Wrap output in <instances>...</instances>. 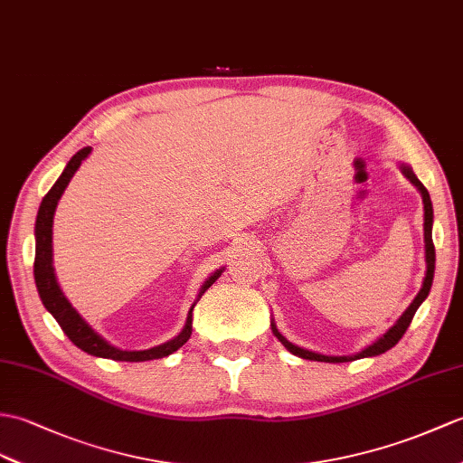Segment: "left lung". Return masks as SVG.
Here are the masks:
<instances>
[{"instance_id": "obj_1", "label": "left lung", "mask_w": 463, "mask_h": 463, "mask_svg": "<svg viewBox=\"0 0 463 463\" xmlns=\"http://www.w3.org/2000/svg\"><path fill=\"white\" fill-rule=\"evenodd\" d=\"M401 171L402 175L412 183V185L418 189V193L422 195V203H424V254H426V276H424V282H422V288L420 292L416 294V298L412 299V304L406 307L404 314L399 317V321L386 331L383 333V335L371 343L369 347H364L363 351L354 353V354H343V357H333V354H321V353H316V351H307L304 347H298L294 345L292 341H288L280 331H278L276 324L272 321V333L276 335V339L282 343V345L296 354V357H302V359H309V361H321V363H349V361H354V359H364V357H377V354H383L384 351L392 349L396 343H399L402 339V335L406 333L408 326H411V321L416 314V309L422 306L424 299L428 298L430 294V288H432V280H434V268H436V250H434V242H432V224H434V209H432V201H430V195H428V189L422 185L420 179H418L414 175L412 167H408L406 164H401Z\"/></svg>"}]
</instances>
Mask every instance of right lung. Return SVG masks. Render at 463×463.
I'll return each instance as SVG.
<instances>
[{
    "label": "right lung",
    "mask_w": 463,
    "mask_h": 463,
    "mask_svg": "<svg viewBox=\"0 0 463 463\" xmlns=\"http://www.w3.org/2000/svg\"><path fill=\"white\" fill-rule=\"evenodd\" d=\"M92 147H82L80 152L74 154L67 167L62 169V174L55 181V185L51 187L45 197L41 201V207L37 213V221H35V264H33V274H35V284H37V292L43 306L47 307L49 314L57 319V324L64 331L74 345L82 349L84 353L94 354V357H102V359H114V361H128V363H139V361H152V359H161L167 357L179 347H183L191 337L193 331V307L197 306L201 296L207 292V289L214 284V280L222 274L224 266L214 270L205 282H203L199 294L193 302L187 321L183 329L179 331V335L174 339H169L165 343H161L157 347L152 349H144V351H122L114 347L112 343L106 341L102 335H99L79 314L77 309L72 307V304L67 299V296L62 294V289L57 282L55 276V268H52V217H55V211L59 205V199L62 197L64 189L71 183L72 175L77 174V169L80 167L82 161L90 156Z\"/></svg>",
    "instance_id": "obj_1"
}]
</instances>
